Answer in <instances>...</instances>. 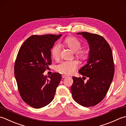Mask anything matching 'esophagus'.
Returning a JSON list of instances; mask_svg holds the SVG:
<instances>
[{
	"label": "esophagus",
	"instance_id": "esophagus-1",
	"mask_svg": "<svg viewBox=\"0 0 126 126\" xmlns=\"http://www.w3.org/2000/svg\"><path fill=\"white\" fill-rule=\"evenodd\" d=\"M67 77V76L65 75V74H63V75H62V78H66Z\"/></svg>",
	"mask_w": 126,
	"mask_h": 126
}]
</instances>
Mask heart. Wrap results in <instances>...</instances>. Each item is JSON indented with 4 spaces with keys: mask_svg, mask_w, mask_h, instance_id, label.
I'll return each instance as SVG.
<instances>
[{
    "mask_svg": "<svg viewBox=\"0 0 126 126\" xmlns=\"http://www.w3.org/2000/svg\"><path fill=\"white\" fill-rule=\"evenodd\" d=\"M63 43L65 46L75 52V55L81 60H85L88 58V52L84 49H81V43L78 40L73 36H68L64 40ZM51 54L54 59H58L60 55V47L59 45L54 46L51 50ZM79 63L77 60L63 61L56 66V69L58 71L63 74L70 75L73 73L77 69Z\"/></svg>",
    "mask_w": 126,
    "mask_h": 126,
    "instance_id": "1",
    "label": "heart"
}]
</instances>
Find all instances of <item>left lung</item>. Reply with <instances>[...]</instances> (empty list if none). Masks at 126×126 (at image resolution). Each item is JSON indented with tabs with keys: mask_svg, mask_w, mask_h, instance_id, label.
I'll use <instances>...</instances> for the list:
<instances>
[{
	"mask_svg": "<svg viewBox=\"0 0 126 126\" xmlns=\"http://www.w3.org/2000/svg\"><path fill=\"white\" fill-rule=\"evenodd\" d=\"M77 34L85 38L90 45L88 63L79 70L89 79L84 82L83 78L73 77L71 91L79 104L93 107L104 99L109 89L115 71L113 56L109 43L102 36L87 32Z\"/></svg>",
	"mask_w": 126,
	"mask_h": 126,
	"instance_id": "1",
	"label": "left lung"
}]
</instances>
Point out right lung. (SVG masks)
Segmentation results:
<instances>
[{
	"mask_svg": "<svg viewBox=\"0 0 126 126\" xmlns=\"http://www.w3.org/2000/svg\"><path fill=\"white\" fill-rule=\"evenodd\" d=\"M34 35L20 47L14 66L15 76L22 99L36 109L49 104L54 97L61 74L54 72L47 78L43 73L51 65V49L61 36Z\"/></svg>",
	"mask_w": 126,
	"mask_h": 126,
	"instance_id": "right-lung-1",
	"label": "right lung"
}]
</instances>
